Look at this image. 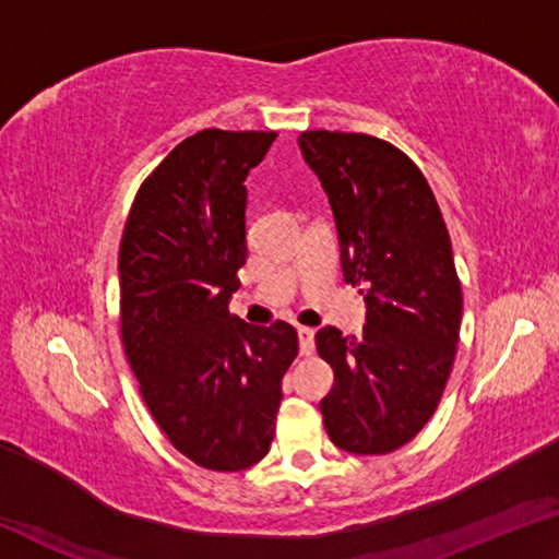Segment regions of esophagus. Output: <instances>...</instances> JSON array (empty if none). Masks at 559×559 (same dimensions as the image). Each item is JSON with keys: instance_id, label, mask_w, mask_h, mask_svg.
I'll return each mask as SVG.
<instances>
[{"instance_id": "esophagus-1", "label": "esophagus", "mask_w": 559, "mask_h": 559, "mask_svg": "<svg viewBox=\"0 0 559 559\" xmlns=\"http://www.w3.org/2000/svg\"><path fill=\"white\" fill-rule=\"evenodd\" d=\"M298 345H300V355H313L316 330L313 328H298Z\"/></svg>"}]
</instances>
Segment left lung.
<instances>
[{
    "mask_svg": "<svg viewBox=\"0 0 559 559\" xmlns=\"http://www.w3.org/2000/svg\"><path fill=\"white\" fill-rule=\"evenodd\" d=\"M298 145L333 206L343 276L367 302L359 337L316 333L335 372L320 402L325 431L347 453H390L437 412L456 357L463 296L449 229L427 177L392 143L306 130Z\"/></svg>",
    "mask_w": 559,
    "mask_h": 559,
    "instance_id": "1",
    "label": "left lung"
}]
</instances>
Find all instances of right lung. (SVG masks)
Listing matches in <instances>:
<instances>
[{"mask_svg":"<svg viewBox=\"0 0 559 559\" xmlns=\"http://www.w3.org/2000/svg\"><path fill=\"white\" fill-rule=\"evenodd\" d=\"M276 132L202 130L140 185L122 229L120 337L140 394L197 466L243 471L266 456L298 355L296 328L229 313L246 263V177Z\"/></svg>","mask_w":559,"mask_h":559,"instance_id":"1","label":"right lung"}]
</instances>
